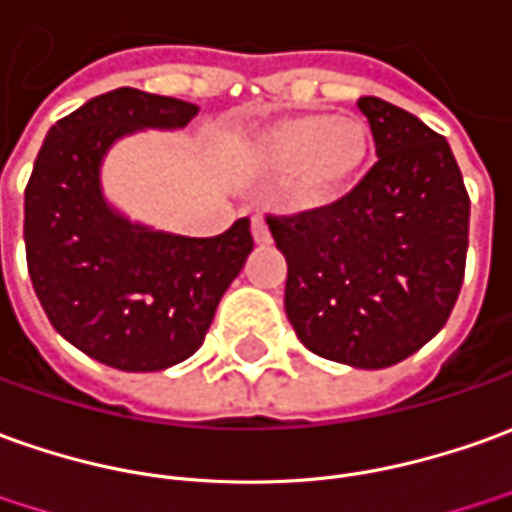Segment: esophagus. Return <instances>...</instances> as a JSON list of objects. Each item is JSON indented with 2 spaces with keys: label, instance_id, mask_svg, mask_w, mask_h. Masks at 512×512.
<instances>
[{
  "label": "esophagus",
  "instance_id": "1",
  "mask_svg": "<svg viewBox=\"0 0 512 512\" xmlns=\"http://www.w3.org/2000/svg\"><path fill=\"white\" fill-rule=\"evenodd\" d=\"M250 234H253V242H256V245H267V242H270V228H267L264 217L253 214V220H250Z\"/></svg>",
  "mask_w": 512,
  "mask_h": 512
}]
</instances>
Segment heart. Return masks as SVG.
<instances>
[{
  "label": "heart",
  "instance_id": "1",
  "mask_svg": "<svg viewBox=\"0 0 512 512\" xmlns=\"http://www.w3.org/2000/svg\"><path fill=\"white\" fill-rule=\"evenodd\" d=\"M256 158L267 172L287 175V200L301 211L337 206L368 169V125L357 116H284L256 136Z\"/></svg>",
  "mask_w": 512,
  "mask_h": 512
}]
</instances>
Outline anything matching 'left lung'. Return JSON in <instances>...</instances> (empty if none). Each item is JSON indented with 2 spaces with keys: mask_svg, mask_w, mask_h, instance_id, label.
Returning a JSON list of instances; mask_svg holds the SVG:
<instances>
[{
  "mask_svg": "<svg viewBox=\"0 0 512 512\" xmlns=\"http://www.w3.org/2000/svg\"><path fill=\"white\" fill-rule=\"evenodd\" d=\"M376 164L337 206L270 234L287 259L284 309L312 354L382 370L438 334L457 303L468 192L449 142L393 102L362 97Z\"/></svg>",
  "mask_w": 512,
  "mask_h": 512,
  "instance_id": "left-lung-1",
  "label": "left lung"
}]
</instances>
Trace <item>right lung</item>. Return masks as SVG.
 Instances as JSON below:
<instances>
[{
    "mask_svg": "<svg viewBox=\"0 0 512 512\" xmlns=\"http://www.w3.org/2000/svg\"><path fill=\"white\" fill-rule=\"evenodd\" d=\"M195 102L114 88L49 128L24 192V245L49 323L102 365L153 373L203 345L217 303L253 250L250 220L195 239L130 220L105 197L111 147L181 130Z\"/></svg>",
    "mask_w": 512,
    "mask_h": 512,
    "instance_id": "obj_1",
    "label": "right lung"
}]
</instances>
